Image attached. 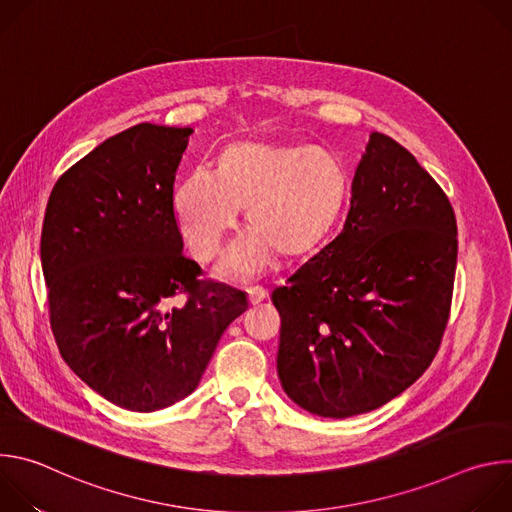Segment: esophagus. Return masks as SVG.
<instances>
[{"mask_svg": "<svg viewBox=\"0 0 512 512\" xmlns=\"http://www.w3.org/2000/svg\"><path fill=\"white\" fill-rule=\"evenodd\" d=\"M247 294H249V302L251 304H259L267 298V289L261 285H249L247 287Z\"/></svg>", "mask_w": 512, "mask_h": 512, "instance_id": "1", "label": "esophagus"}]
</instances>
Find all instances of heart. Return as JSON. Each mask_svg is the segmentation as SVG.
Listing matches in <instances>:
<instances>
[{"instance_id":"b5f03b06","label":"heart","mask_w":512,"mask_h":512,"mask_svg":"<svg viewBox=\"0 0 512 512\" xmlns=\"http://www.w3.org/2000/svg\"><path fill=\"white\" fill-rule=\"evenodd\" d=\"M344 194V168L328 150L237 143L223 152L216 174L196 170L182 182L174 212L190 253L208 261L247 206L251 229L227 247L221 271L251 277L273 249L285 257L314 251L332 231Z\"/></svg>"}]
</instances>
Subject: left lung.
I'll list each match as a JSON object with an SVG mask.
<instances>
[{"label": "left lung", "instance_id": "obj_1", "mask_svg": "<svg viewBox=\"0 0 512 512\" xmlns=\"http://www.w3.org/2000/svg\"><path fill=\"white\" fill-rule=\"evenodd\" d=\"M456 259L448 196L403 145L373 131L340 233L271 294L285 395L332 419L401 395L440 348Z\"/></svg>", "mask_w": 512, "mask_h": 512}]
</instances>
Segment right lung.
Listing matches in <instances>:
<instances>
[{
	"label": "right lung",
	"instance_id": "1",
	"mask_svg": "<svg viewBox=\"0 0 512 512\" xmlns=\"http://www.w3.org/2000/svg\"><path fill=\"white\" fill-rule=\"evenodd\" d=\"M192 127L133 125L66 170L48 198L40 259L62 358L117 407L150 413L200 383L247 294L198 279L174 212ZM186 293L182 307L171 298Z\"/></svg>",
	"mask_w": 512,
	"mask_h": 512
}]
</instances>
